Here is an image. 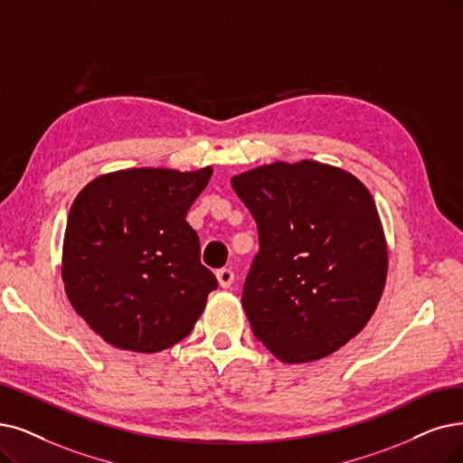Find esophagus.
Returning <instances> with one entry per match:
<instances>
[{"instance_id": "34e87169", "label": "esophagus", "mask_w": 463, "mask_h": 463, "mask_svg": "<svg viewBox=\"0 0 463 463\" xmlns=\"http://www.w3.org/2000/svg\"><path fill=\"white\" fill-rule=\"evenodd\" d=\"M233 277H235V273L230 268H222L216 271V279L222 288H230L233 283Z\"/></svg>"}]
</instances>
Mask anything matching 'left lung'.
<instances>
[{
  "label": "left lung",
  "mask_w": 463,
  "mask_h": 463,
  "mask_svg": "<svg viewBox=\"0 0 463 463\" xmlns=\"http://www.w3.org/2000/svg\"><path fill=\"white\" fill-rule=\"evenodd\" d=\"M258 228L241 302L254 336L288 364L323 359L364 328L380 302L387 247L364 184L317 161L232 178Z\"/></svg>",
  "instance_id": "8db88e82"
}]
</instances>
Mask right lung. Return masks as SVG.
I'll list each match as a JSON object with an SVG mask.
<instances>
[{"mask_svg":"<svg viewBox=\"0 0 463 463\" xmlns=\"http://www.w3.org/2000/svg\"><path fill=\"white\" fill-rule=\"evenodd\" d=\"M213 169H127L89 182L70 209L68 300L109 345L157 354L186 338L216 277L186 214Z\"/></svg>","mask_w":463,"mask_h":463,"instance_id":"1","label":"right lung"}]
</instances>
